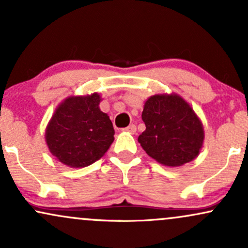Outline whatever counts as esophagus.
Returning <instances> with one entry per match:
<instances>
[{"label":"esophagus","mask_w":248,"mask_h":248,"mask_svg":"<svg viewBox=\"0 0 248 248\" xmlns=\"http://www.w3.org/2000/svg\"><path fill=\"white\" fill-rule=\"evenodd\" d=\"M124 132H128V133H132V134H134L136 132V126L135 124H129V126L128 127H126V128H124Z\"/></svg>","instance_id":"1"}]
</instances>
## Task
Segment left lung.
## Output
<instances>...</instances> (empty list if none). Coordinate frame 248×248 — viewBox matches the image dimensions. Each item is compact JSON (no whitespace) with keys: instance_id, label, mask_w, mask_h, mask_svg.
Segmentation results:
<instances>
[{"instance_id":"obj_1","label":"left lung","mask_w":248,"mask_h":248,"mask_svg":"<svg viewBox=\"0 0 248 248\" xmlns=\"http://www.w3.org/2000/svg\"><path fill=\"white\" fill-rule=\"evenodd\" d=\"M142 120L146 130L139 142L150 157L167 167L191 162L203 147V124L183 98L155 94L144 102Z\"/></svg>"}]
</instances>
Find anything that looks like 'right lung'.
<instances>
[{"label": "right lung", "instance_id": "obj_1", "mask_svg": "<svg viewBox=\"0 0 248 248\" xmlns=\"http://www.w3.org/2000/svg\"><path fill=\"white\" fill-rule=\"evenodd\" d=\"M100 100L98 93L70 96L55 110L45 130V141L51 154L65 166H91L114 141L113 124L99 108Z\"/></svg>", "mask_w": 248, "mask_h": 248}]
</instances>
